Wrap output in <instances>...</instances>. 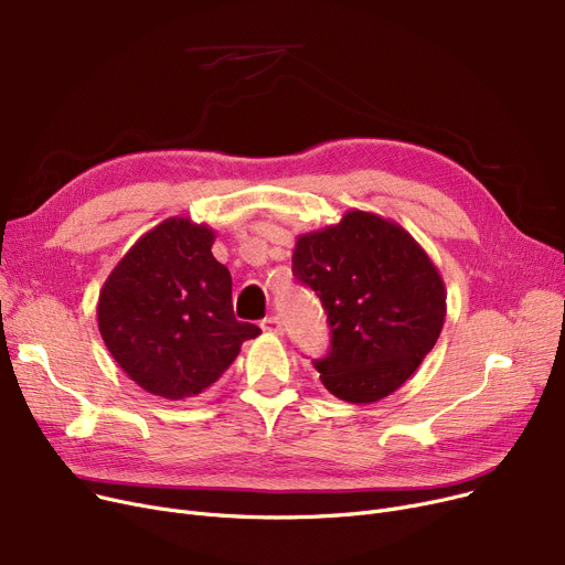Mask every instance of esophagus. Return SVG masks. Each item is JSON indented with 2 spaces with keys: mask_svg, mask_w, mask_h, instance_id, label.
I'll use <instances>...</instances> for the list:
<instances>
[{
  "mask_svg": "<svg viewBox=\"0 0 565 565\" xmlns=\"http://www.w3.org/2000/svg\"><path fill=\"white\" fill-rule=\"evenodd\" d=\"M260 328H263L265 332L281 334V332H284V322H281V318H279V316H270V318H265V320L260 322Z\"/></svg>",
  "mask_w": 565,
  "mask_h": 565,
  "instance_id": "esophagus-1",
  "label": "esophagus"
}]
</instances>
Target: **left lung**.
Masks as SVG:
<instances>
[{
    "label": "left lung",
    "instance_id": "obj_1",
    "mask_svg": "<svg viewBox=\"0 0 565 565\" xmlns=\"http://www.w3.org/2000/svg\"><path fill=\"white\" fill-rule=\"evenodd\" d=\"M292 275L316 290L332 348L313 362L324 390L375 403L419 369L439 339L447 288L424 247L396 222L348 211L298 237Z\"/></svg>",
    "mask_w": 565,
    "mask_h": 565
}]
</instances>
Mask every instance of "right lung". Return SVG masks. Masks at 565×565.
I'll return each instance as SVG.
<instances>
[{"label":"right lung","instance_id":"add662e5","mask_svg":"<svg viewBox=\"0 0 565 565\" xmlns=\"http://www.w3.org/2000/svg\"><path fill=\"white\" fill-rule=\"evenodd\" d=\"M215 231L169 217L116 263L98 298V330L116 364L148 394L183 401L211 387L260 330L231 305Z\"/></svg>","mask_w":565,"mask_h":565}]
</instances>
